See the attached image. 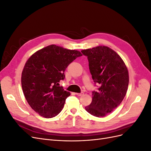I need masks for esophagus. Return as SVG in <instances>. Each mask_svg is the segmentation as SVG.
Segmentation results:
<instances>
[{"label": "esophagus", "mask_w": 151, "mask_h": 151, "mask_svg": "<svg viewBox=\"0 0 151 151\" xmlns=\"http://www.w3.org/2000/svg\"><path fill=\"white\" fill-rule=\"evenodd\" d=\"M76 95L79 96H82V95H83V94H84V93L81 92V93H76Z\"/></svg>", "instance_id": "1"}]
</instances>
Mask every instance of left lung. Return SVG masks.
I'll return each instance as SVG.
<instances>
[{
	"instance_id": "left-lung-1",
	"label": "left lung",
	"mask_w": 151,
	"mask_h": 151,
	"mask_svg": "<svg viewBox=\"0 0 151 151\" xmlns=\"http://www.w3.org/2000/svg\"><path fill=\"white\" fill-rule=\"evenodd\" d=\"M81 52L88 57L95 86L99 85L92 92V102L85 109L94 116L103 117L115 110L125 96L129 83L127 68L122 58L107 47L99 46Z\"/></svg>"
}]
</instances>
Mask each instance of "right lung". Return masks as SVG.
Returning <instances> with one entry per match:
<instances>
[{"label": "right lung", "instance_id": "obj_1", "mask_svg": "<svg viewBox=\"0 0 151 151\" xmlns=\"http://www.w3.org/2000/svg\"><path fill=\"white\" fill-rule=\"evenodd\" d=\"M82 56L77 50L55 45L41 49L32 55L22 72L21 85L26 99L40 116L53 118L60 113L70 93L58 86L65 79L67 66Z\"/></svg>", "mask_w": 151, "mask_h": 151}]
</instances>
